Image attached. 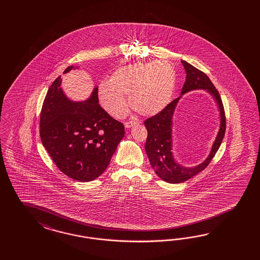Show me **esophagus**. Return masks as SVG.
<instances>
[{"instance_id": "esophagus-1", "label": "esophagus", "mask_w": 260, "mask_h": 260, "mask_svg": "<svg viewBox=\"0 0 260 260\" xmlns=\"http://www.w3.org/2000/svg\"><path fill=\"white\" fill-rule=\"evenodd\" d=\"M136 124H139V122L138 121H128V122H126L125 123V126L126 127H132V126H134V125H136Z\"/></svg>"}]
</instances>
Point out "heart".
Segmentation results:
<instances>
[{
  "label": "heart",
  "mask_w": 260,
  "mask_h": 260,
  "mask_svg": "<svg viewBox=\"0 0 260 260\" xmlns=\"http://www.w3.org/2000/svg\"><path fill=\"white\" fill-rule=\"evenodd\" d=\"M176 83L173 67L167 62L136 63L122 67L98 87L99 100L105 110L114 118L126 114L129 95L134 110L145 116L154 115L172 99Z\"/></svg>",
  "instance_id": "heart-1"
}]
</instances>
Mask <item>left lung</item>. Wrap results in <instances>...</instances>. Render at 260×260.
Returning a JSON list of instances; mask_svg holds the SVG:
<instances>
[{
    "label": "left lung",
    "mask_w": 260,
    "mask_h": 260,
    "mask_svg": "<svg viewBox=\"0 0 260 260\" xmlns=\"http://www.w3.org/2000/svg\"><path fill=\"white\" fill-rule=\"evenodd\" d=\"M181 63L187 73L185 84L182 87L181 94L193 89H207L218 104L220 110L221 125L209 157L203 163L194 168H185L176 163L172 152V119L179 97L168 104L165 109L158 112L157 114L145 120L144 124L148 131L145 150L150 160V165L152 166L154 172L162 180L172 184L187 181L205 170L219 149L226 132L225 110L218 90L203 71H199L185 61H181Z\"/></svg>",
    "instance_id": "8db88e82"
}]
</instances>
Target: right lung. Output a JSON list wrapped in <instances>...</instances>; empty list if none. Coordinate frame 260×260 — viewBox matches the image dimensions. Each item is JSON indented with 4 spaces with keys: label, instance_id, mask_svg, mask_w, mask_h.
Masks as SVG:
<instances>
[{
    "label": "right lung",
    "instance_id": "1",
    "mask_svg": "<svg viewBox=\"0 0 260 260\" xmlns=\"http://www.w3.org/2000/svg\"><path fill=\"white\" fill-rule=\"evenodd\" d=\"M73 69L67 68L63 73ZM61 76L51 84L40 115L41 141L58 169L74 180L92 181L109 166L125 126L98 104V88L84 103L64 95Z\"/></svg>",
    "mask_w": 260,
    "mask_h": 260
}]
</instances>
